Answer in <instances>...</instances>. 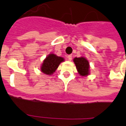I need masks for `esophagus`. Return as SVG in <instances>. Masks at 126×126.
<instances>
[{
    "mask_svg": "<svg viewBox=\"0 0 126 126\" xmlns=\"http://www.w3.org/2000/svg\"><path fill=\"white\" fill-rule=\"evenodd\" d=\"M67 58H68L69 61H71V60L73 59V55H69L67 56Z\"/></svg>",
    "mask_w": 126,
    "mask_h": 126,
    "instance_id": "obj_1",
    "label": "esophagus"
}]
</instances>
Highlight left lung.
Masks as SVG:
<instances>
[{"label":"left lung","mask_w":126,"mask_h":126,"mask_svg":"<svg viewBox=\"0 0 126 126\" xmlns=\"http://www.w3.org/2000/svg\"><path fill=\"white\" fill-rule=\"evenodd\" d=\"M74 62L76 64V69L78 71L79 74L82 76H87L89 74V68L90 65L87 60L84 57L74 58Z\"/></svg>","instance_id":"1"}]
</instances>
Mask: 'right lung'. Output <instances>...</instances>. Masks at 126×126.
<instances>
[{
    "label": "right lung",
    "mask_w": 126,
    "mask_h": 126,
    "mask_svg": "<svg viewBox=\"0 0 126 126\" xmlns=\"http://www.w3.org/2000/svg\"><path fill=\"white\" fill-rule=\"evenodd\" d=\"M64 61V59L62 57L57 56L53 53H51L43 61L41 67V71L44 74L51 75L56 71L59 64Z\"/></svg>",
    "instance_id": "obj_1"
}]
</instances>
